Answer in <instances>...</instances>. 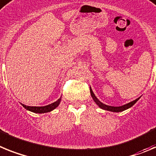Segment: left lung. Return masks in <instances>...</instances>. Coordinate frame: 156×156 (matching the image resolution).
<instances>
[{
  "instance_id": "obj_1",
  "label": "left lung",
  "mask_w": 156,
  "mask_h": 156,
  "mask_svg": "<svg viewBox=\"0 0 156 156\" xmlns=\"http://www.w3.org/2000/svg\"><path fill=\"white\" fill-rule=\"evenodd\" d=\"M90 94H91V97L93 99V101L96 104H97L99 106V108H101V109H104V110H106V111H109V112H123V111L127 110L129 108H130L131 107L133 106L135 104H136V101L140 99V97L134 101H131V102L128 103V104H126L124 105H122V106H119V107H114V106H109V105H107V104H103L102 102L99 101L97 97L95 96V94L93 93V90H92V88L90 87Z\"/></svg>"
}]
</instances>
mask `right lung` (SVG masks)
Here are the masks:
<instances>
[{"label": "right lung", "instance_id": "obj_1", "mask_svg": "<svg viewBox=\"0 0 156 156\" xmlns=\"http://www.w3.org/2000/svg\"><path fill=\"white\" fill-rule=\"evenodd\" d=\"M61 97L58 99L57 101H55L52 104H50L48 105H46V106H42V107H30V106H27L25 104H23V107L24 108H26L27 111H30L31 112H34V113L36 114H42V113H47V112H50L53 111L54 109L57 108L58 106L60 104V101H61Z\"/></svg>", "mask_w": 156, "mask_h": 156}]
</instances>
